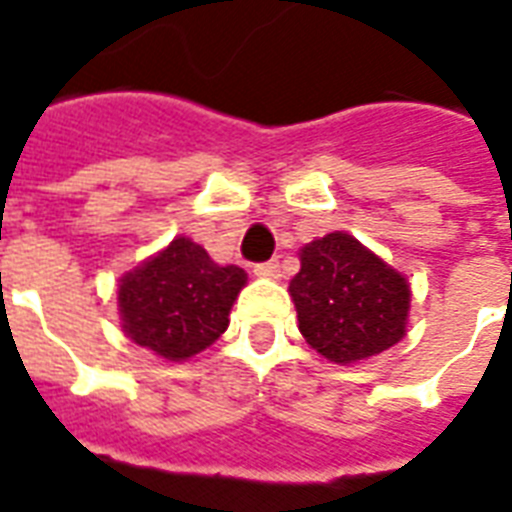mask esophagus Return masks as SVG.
<instances>
[{
	"instance_id": "obj_1",
	"label": "esophagus",
	"mask_w": 512,
	"mask_h": 512,
	"mask_svg": "<svg viewBox=\"0 0 512 512\" xmlns=\"http://www.w3.org/2000/svg\"><path fill=\"white\" fill-rule=\"evenodd\" d=\"M253 272H256L259 278L275 280V278H280V264L275 259L264 261V264H256V267H253Z\"/></svg>"
}]
</instances>
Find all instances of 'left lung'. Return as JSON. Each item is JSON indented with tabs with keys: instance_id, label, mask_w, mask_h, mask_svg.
<instances>
[{
	"instance_id": "left-lung-1",
	"label": "left lung",
	"mask_w": 512,
	"mask_h": 512,
	"mask_svg": "<svg viewBox=\"0 0 512 512\" xmlns=\"http://www.w3.org/2000/svg\"><path fill=\"white\" fill-rule=\"evenodd\" d=\"M299 261L288 294L297 307L299 332L324 359L353 364L405 337L407 278L356 237L345 232L318 237L299 251Z\"/></svg>"
}]
</instances>
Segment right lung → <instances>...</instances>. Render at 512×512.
I'll use <instances>...</instances> for the list:
<instances>
[{
	"label": "right lung",
	"mask_w": 512,
	"mask_h": 512,
	"mask_svg": "<svg viewBox=\"0 0 512 512\" xmlns=\"http://www.w3.org/2000/svg\"><path fill=\"white\" fill-rule=\"evenodd\" d=\"M248 283L234 264H215L188 237L118 280V315L126 337L161 359L186 361L226 332L229 310Z\"/></svg>",
	"instance_id": "right-lung-1"
}]
</instances>
